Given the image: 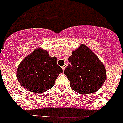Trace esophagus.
<instances>
[{
    "mask_svg": "<svg viewBox=\"0 0 123 123\" xmlns=\"http://www.w3.org/2000/svg\"><path fill=\"white\" fill-rule=\"evenodd\" d=\"M67 67V64H64L63 66L62 67V69H63V71H64V69H66V68Z\"/></svg>",
    "mask_w": 123,
    "mask_h": 123,
    "instance_id": "obj_1",
    "label": "esophagus"
}]
</instances>
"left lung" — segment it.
Instances as JSON below:
<instances>
[{
	"label": "left lung",
	"instance_id": "obj_1",
	"mask_svg": "<svg viewBox=\"0 0 123 123\" xmlns=\"http://www.w3.org/2000/svg\"><path fill=\"white\" fill-rule=\"evenodd\" d=\"M69 61L71 65L64 72L74 91L86 95L95 93L102 87L106 80V69L87 46L81 44L73 50Z\"/></svg>",
	"mask_w": 123,
	"mask_h": 123
}]
</instances>
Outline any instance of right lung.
<instances>
[{"instance_id":"obj_1","label":"right lung","mask_w":123,"mask_h":123,"mask_svg":"<svg viewBox=\"0 0 123 123\" xmlns=\"http://www.w3.org/2000/svg\"><path fill=\"white\" fill-rule=\"evenodd\" d=\"M56 57L38 47L19 64L16 77L20 85L31 92L42 93L50 89L62 69L57 65Z\"/></svg>"}]
</instances>
